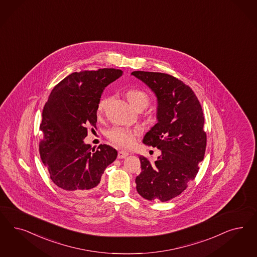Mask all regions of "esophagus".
<instances>
[{"mask_svg": "<svg viewBox=\"0 0 257 257\" xmlns=\"http://www.w3.org/2000/svg\"><path fill=\"white\" fill-rule=\"evenodd\" d=\"M128 155H130V153L127 151H124V150L118 151V158L119 159H124V158L127 157Z\"/></svg>", "mask_w": 257, "mask_h": 257, "instance_id": "obj_1", "label": "esophagus"}]
</instances>
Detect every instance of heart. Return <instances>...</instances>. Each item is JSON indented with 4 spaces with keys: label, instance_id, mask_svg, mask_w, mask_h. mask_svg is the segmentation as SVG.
<instances>
[{
    "label": "heart",
    "instance_id": "obj_1",
    "mask_svg": "<svg viewBox=\"0 0 257 257\" xmlns=\"http://www.w3.org/2000/svg\"><path fill=\"white\" fill-rule=\"evenodd\" d=\"M124 95L130 104L137 110H142L146 108L149 103V95L145 91L138 88L127 89ZM108 97H102L99 100L96 108V114L101 116L106 110L108 106ZM140 135L139 128H125V127H113L107 133L108 139L112 144L119 148L127 149L132 147L134 140Z\"/></svg>",
    "mask_w": 257,
    "mask_h": 257
}]
</instances>
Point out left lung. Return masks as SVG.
Listing matches in <instances>:
<instances>
[{"instance_id": "1", "label": "left lung", "mask_w": 257, "mask_h": 257, "mask_svg": "<svg viewBox=\"0 0 257 257\" xmlns=\"http://www.w3.org/2000/svg\"><path fill=\"white\" fill-rule=\"evenodd\" d=\"M157 97L158 123L145 135V145L162 151L157 161L140 156L136 189L144 199L165 202L186 189L199 172L206 149L202 108L189 86L172 75L135 71Z\"/></svg>"}]
</instances>
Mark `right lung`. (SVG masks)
<instances>
[{
	"label": "right lung",
	"instance_id": "obj_1",
	"mask_svg": "<svg viewBox=\"0 0 257 257\" xmlns=\"http://www.w3.org/2000/svg\"><path fill=\"white\" fill-rule=\"evenodd\" d=\"M123 74L117 69L75 72L55 86L42 110L40 154L50 179L75 194L93 190L117 157L108 145L91 149L84 143L88 128L96 127V108L104 89Z\"/></svg>",
	"mask_w": 257,
	"mask_h": 257
}]
</instances>
